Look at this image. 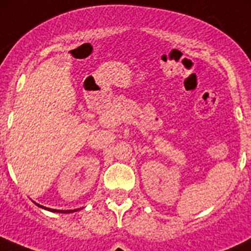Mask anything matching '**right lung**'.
Instances as JSON below:
<instances>
[{
	"mask_svg": "<svg viewBox=\"0 0 251 251\" xmlns=\"http://www.w3.org/2000/svg\"><path fill=\"white\" fill-rule=\"evenodd\" d=\"M39 205L40 207H42V209H47V210H50V211H53V212H74V211H76V210H55V209H48V207H45V206H42V205H40V204H37Z\"/></svg>",
	"mask_w": 251,
	"mask_h": 251,
	"instance_id": "add662e5",
	"label": "right lung"
}]
</instances>
